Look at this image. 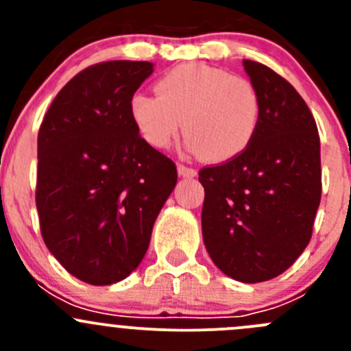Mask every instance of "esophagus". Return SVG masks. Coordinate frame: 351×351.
Segmentation results:
<instances>
[{
  "instance_id": "esophagus-1",
  "label": "esophagus",
  "mask_w": 351,
  "mask_h": 351,
  "mask_svg": "<svg viewBox=\"0 0 351 351\" xmlns=\"http://www.w3.org/2000/svg\"><path fill=\"white\" fill-rule=\"evenodd\" d=\"M178 175L183 178H193V176H197V169L189 168L185 165H178Z\"/></svg>"
}]
</instances>
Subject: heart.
I'll return each instance as SVG.
<instances>
[{
	"mask_svg": "<svg viewBox=\"0 0 351 351\" xmlns=\"http://www.w3.org/2000/svg\"><path fill=\"white\" fill-rule=\"evenodd\" d=\"M158 95H132L129 113L141 137L154 149H166L180 134L185 147L205 161L238 158L253 143L261 119L258 88L221 67L186 62L162 74Z\"/></svg>",
	"mask_w": 351,
	"mask_h": 351,
	"instance_id": "b5f03b06",
	"label": "heart"
}]
</instances>
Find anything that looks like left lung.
<instances>
[{
  "mask_svg": "<svg viewBox=\"0 0 351 351\" xmlns=\"http://www.w3.org/2000/svg\"><path fill=\"white\" fill-rule=\"evenodd\" d=\"M243 66L260 91V127L243 154L198 173L202 236L222 274L258 284L284 274L311 241L321 202V144L295 88L260 62L246 59Z\"/></svg>",
  "mask_w": 351,
  "mask_h": 351,
  "instance_id": "obj_1",
  "label": "left lung"
}]
</instances>
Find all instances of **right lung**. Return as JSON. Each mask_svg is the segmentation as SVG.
<instances>
[{
	"instance_id": "add662e5",
	"label": "right lung",
	"mask_w": 351,
	"mask_h": 351,
	"mask_svg": "<svg viewBox=\"0 0 351 351\" xmlns=\"http://www.w3.org/2000/svg\"><path fill=\"white\" fill-rule=\"evenodd\" d=\"M153 71L146 61L86 67L59 91L38 130L42 238L90 285L115 284L139 267L178 178L175 162L139 136L129 113Z\"/></svg>"
}]
</instances>
